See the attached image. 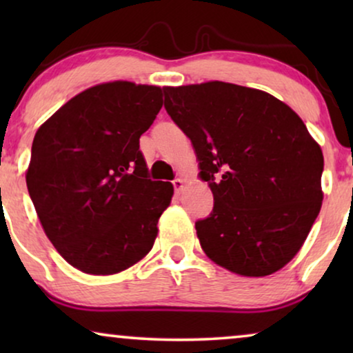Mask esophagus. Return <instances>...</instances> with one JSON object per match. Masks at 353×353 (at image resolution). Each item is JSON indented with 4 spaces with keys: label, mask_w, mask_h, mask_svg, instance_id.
<instances>
[{
    "label": "esophagus",
    "mask_w": 353,
    "mask_h": 353,
    "mask_svg": "<svg viewBox=\"0 0 353 353\" xmlns=\"http://www.w3.org/2000/svg\"><path fill=\"white\" fill-rule=\"evenodd\" d=\"M172 183H173V188H175L176 194H180L181 190H183V186H185V181H183L181 178H175V180H173Z\"/></svg>",
    "instance_id": "obj_1"
}]
</instances>
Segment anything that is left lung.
I'll use <instances>...</instances> for the list:
<instances>
[{
	"mask_svg": "<svg viewBox=\"0 0 353 353\" xmlns=\"http://www.w3.org/2000/svg\"><path fill=\"white\" fill-rule=\"evenodd\" d=\"M163 96L214 194L210 215L196 221L207 257L243 276L278 272L320 214L321 148L302 119L265 91L207 81L165 86Z\"/></svg>",
	"mask_w": 353,
	"mask_h": 353,
	"instance_id": "obj_1",
	"label": "left lung"
}]
</instances>
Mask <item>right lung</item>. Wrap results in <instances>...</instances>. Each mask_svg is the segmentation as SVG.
Returning a JSON list of instances; mask_svg holds the SVG:
<instances>
[{"label": "right lung", "mask_w": 353, "mask_h": 353, "mask_svg": "<svg viewBox=\"0 0 353 353\" xmlns=\"http://www.w3.org/2000/svg\"><path fill=\"white\" fill-rule=\"evenodd\" d=\"M162 103L159 86L96 85L33 138L28 194L52 245L80 272H123L152 249L173 186L149 178L139 137Z\"/></svg>", "instance_id": "right-lung-1"}]
</instances>
